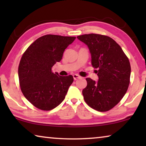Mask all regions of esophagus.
<instances>
[{
  "label": "esophagus",
  "mask_w": 146,
  "mask_h": 146,
  "mask_svg": "<svg viewBox=\"0 0 146 146\" xmlns=\"http://www.w3.org/2000/svg\"><path fill=\"white\" fill-rule=\"evenodd\" d=\"M73 76L74 80H77L78 78H81V76L80 75H77V74H74V75H73Z\"/></svg>",
  "instance_id": "1"
}]
</instances>
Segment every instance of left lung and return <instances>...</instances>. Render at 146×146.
Masks as SVG:
<instances>
[{
	"instance_id": "1",
	"label": "left lung",
	"mask_w": 146,
	"mask_h": 146,
	"mask_svg": "<svg viewBox=\"0 0 146 146\" xmlns=\"http://www.w3.org/2000/svg\"><path fill=\"white\" fill-rule=\"evenodd\" d=\"M88 46L98 80L86 78L82 90L85 102L98 111H107L120 102L129 87L131 66L122 49L113 38L99 34L78 36Z\"/></svg>"
}]
</instances>
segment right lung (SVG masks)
Here are the masks:
<instances>
[{"mask_svg": "<svg viewBox=\"0 0 146 146\" xmlns=\"http://www.w3.org/2000/svg\"><path fill=\"white\" fill-rule=\"evenodd\" d=\"M75 38L46 35L32 43L22 56L18 70L20 86L26 99L38 109L51 110L65 98L73 76H60L51 69Z\"/></svg>", "mask_w": 146, "mask_h": 146, "instance_id": "right-lung-1", "label": "right lung"}]
</instances>
